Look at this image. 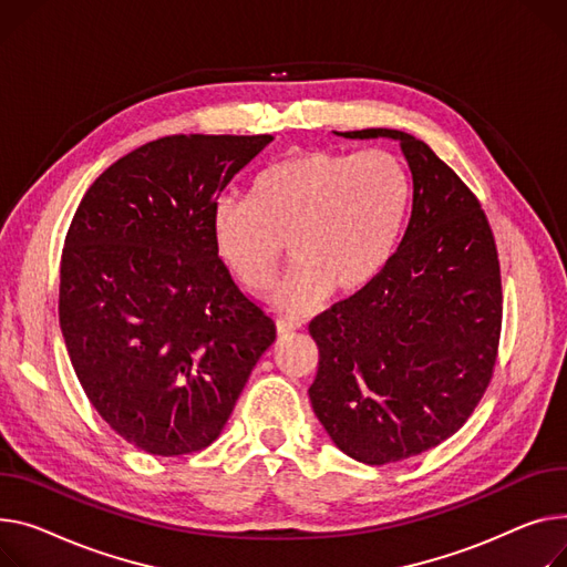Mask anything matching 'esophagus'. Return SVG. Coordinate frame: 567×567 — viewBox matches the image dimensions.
Segmentation results:
<instances>
[{"mask_svg": "<svg viewBox=\"0 0 567 567\" xmlns=\"http://www.w3.org/2000/svg\"><path fill=\"white\" fill-rule=\"evenodd\" d=\"M298 328H300L298 321H287V319H280V321H278V334H280V337L291 334V332H296Z\"/></svg>", "mask_w": 567, "mask_h": 567, "instance_id": "1", "label": "esophagus"}]
</instances>
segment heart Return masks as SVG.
Segmentation results:
<instances>
[{
	"mask_svg": "<svg viewBox=\"0 0 567 567\" xmlns=\"http://www.w3.org/2000/svg\"><path fill=\"white\" fill-rule=\"evenodd\" d=\"M410 207L412 179L394 153L310 147L259 171L248 198H218L212 237L250 291L276 282L289 241L296 264L274 303L300 315L330 291L355 298L379 282L403 241Z\"/></svg>",
	"mask_w": 567,
	"mask_h": 567,
	"instance_id": "1",
	"label": "heart"
}]
</instances>
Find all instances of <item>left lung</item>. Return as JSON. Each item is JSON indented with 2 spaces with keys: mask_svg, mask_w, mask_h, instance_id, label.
<instances>
[{
  "mask_svg": "<svg viewBox=\"0 0 567 567\" xmlns=\"http://www.w3.org/2000/svg\"><path fill=\"white\" fill-rule=\"evenodd\" d=\"M342 136L401 143L412 216L379 282L312 319L319 367L310 401L344 454L385 465L454 435L493 381L499 252L472 188L424 141L383 127Z\"/></svg>",
  "mask_w": 567,
  "mask_h": 567,
  "instance_id": "1",
  "label": "left lung"
}]
</instances>
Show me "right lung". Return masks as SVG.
Instances as JSON below:
<instances>
[{"label": "right lung", "mask_w": 567, "mask_h": 567, "mask_svg": "<svg viewBox=\"0 0 567 567\" xmlns=\"http://www.w3.org/2000/svg\"><path fill=\"white\" fill-rule=\"evenodd\" d=\"M271 134H175L111 164L61 257L59 321L100 417L153 456L209 446L276 339L216 252L212 209Z\"/></svg>", "instance_id": "add662e5"}]
</instances>
